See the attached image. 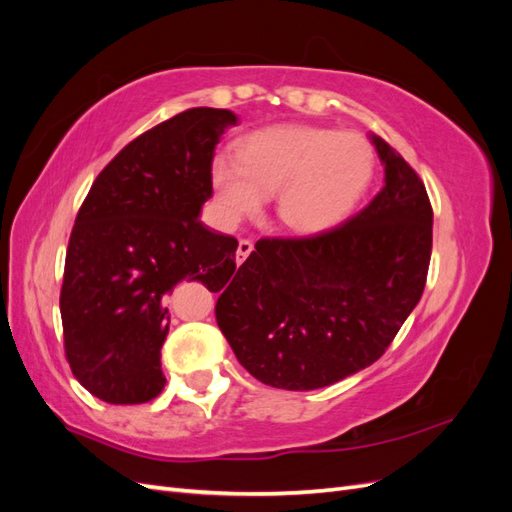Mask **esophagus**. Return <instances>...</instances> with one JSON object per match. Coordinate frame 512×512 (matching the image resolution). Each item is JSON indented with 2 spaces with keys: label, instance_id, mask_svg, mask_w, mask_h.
<instances>
[{
  "label": "esophagus",
  "instance_id": "34e87169",
  "mask_svg": "<svg viewBox=\"0 0 512 512\" xmlns=\"http://www.w3.org/2000/svg\"><path fill=\"white\" fill-rule=\"evenodd\" d=\"M252 250H254V243L250 239H241L239 241V245H237V262H239V265L247 256L252 254Z\"/></svg>",
  "mask_w": 512,
  "mask_h": 512
}]
</instances>
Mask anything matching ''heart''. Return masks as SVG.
Wrapping results in <instances>:
<instances>
[{"mask_svg":"<svg viewBox=\"0 0 512 512\" xmlns=\"http://www.w3.org/2000/svg\"><path fill=\"white\" fill-rule=\"evenodd\" d=\"M374 168V149L359 132L275 126L247 136L239 153H215L211 188L228 220L256 213L275 194L277 222L318 232L356 207Z\"/></svg>","mask_w":512,"mask_h":512,"instance_id":"heart-1","label":"heart"}]
</instances>
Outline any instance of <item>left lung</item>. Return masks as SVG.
Here are the masks:
<instances>
[{"instance_id": "1", "label": "left lung", "mask_w": 512, "mask_h": 512, "mask_svg": "<svg viewBox=\"0 0 512 512\" xmlns=\"http://www.w3.org/2000/svg\"><path fill=\"white\" fill-rule=\"evenodd\" d=\"M384 185L350 220L312 237H262L222 286L215 320L250 374L312 391L378 361L421 299L433 209L401 153L371 138Z\"/></svg>"}]
</instances>
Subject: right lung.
Instances as JSON below:
<instances>
[{
    "mask_svg": "<svg viewBox=\"0 0 512 512\" xmlns=\"http://www.w3.org/2000/svg\"><path fill=\"white\" fill-rule=\"evenodd\" d=\"M235 123L209 106L158 123L102 168L76 213L59 294L64 350L74 378L106 404L162 393L173 288L222 286L237 269V239L198 220L215 145Z\"/></svg>",
    "mask_w": 512,
    "mask_h": 512,
    "instance_id": "obj_1",
    "label": "right lung"
}]
</instances>
